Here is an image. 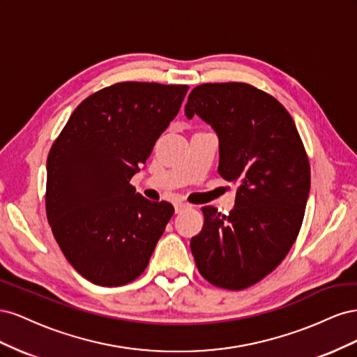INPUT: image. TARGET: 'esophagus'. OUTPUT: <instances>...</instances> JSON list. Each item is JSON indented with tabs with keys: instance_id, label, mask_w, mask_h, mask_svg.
<instances>
[{
	"instance_id": "obj_1",
	"label": "esophagus",
	"mask_w": 357,
	"mask_h": 357,
	"mask_svg": "<svg viewBox=\"0 0 357 357\" xmlns=\"http://www.w3.org/2000/svg\"><path fill=\"white\" fill-rule=\"evenodd\" d=\"M190 207V204L188 202H183V201H178L174 204V208H176V213H181L183 210H186Z\"/></svg>"
}]
</instances>
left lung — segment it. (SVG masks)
Listing matches in <instances>:
<instances>
[{"label": "left lung", "mask_w": 357, "mask_h": 357, "mask_svg": "<svg viewBox=\"0 0 357 357\" xmlns=\"http://www.w3.org/2000/svg\"><path fill=\"white\" fill-rule=\"evenodd\" d=\"M219 137V174L236 183L235 208L202 207L190 240L201 275L243 290L282 264L299 234L310 193V162L294 119L274 96L238 82L197 86L185 107Z\"/></svg>", "instance_id": "8db88e82"}]
</instances>
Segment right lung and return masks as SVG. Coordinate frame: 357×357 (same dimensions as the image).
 <instances>
[{
    "mask_svg": "<svg viewBox=\"0 0 357 357\" xmlns=\"http://www.w3.org/2000/svg\"><path fill=\"white\" fill-rule=\"evenodd\" d=\"M188 84L116 83L79 104L47 156L46 213L73 268L116 287L143 274L174 207L129 180L185 100Z\"/></svg>",
    "mask_w": 357,
    "mask_h": 357,
    "instance_id": "add662e5",
    "label": "right lung"
}]
</instances>
